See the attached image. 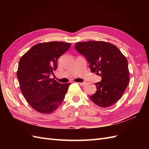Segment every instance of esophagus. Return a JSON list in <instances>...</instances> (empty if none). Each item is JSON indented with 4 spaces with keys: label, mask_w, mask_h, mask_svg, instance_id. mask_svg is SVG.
<instances>
[{
    "label": "esophagus",
    "mask_w": 149,
    "mask_h": 149,
    "mask_svg": "<svg viewBox=\"0 0 149 149\" xmlns=\"http://www.w3.org/2000/svg\"><path fill=\"white\" fill-rule=\"evenodd\" d=\"M78 84L80 85V86H84L85 85V83H78Z\"/></svg>",
    "instance_id": "1"
}]
</instances>
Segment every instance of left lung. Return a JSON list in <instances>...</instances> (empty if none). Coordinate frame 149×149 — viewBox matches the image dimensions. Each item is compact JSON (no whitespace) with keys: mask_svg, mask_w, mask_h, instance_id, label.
<instances>
[{"mask_svg":"<svg viewBox=\"0 0 149 149\" xmlns=\"http://www.w3.org/2000/svg\"><path fill=\"white\" fill-rule=\"evenodd\" d=\"M74 47L86 58L91 72L102 77L95 84L97 91L90 100L100 107L111 106L121 99L129 84L127 59L115 45L102 41L78 42Z\"/></svg>","mask_w":149,"mask_h":149,"instance_id":"left-lung-1","label":"left lung"}]
</instances>
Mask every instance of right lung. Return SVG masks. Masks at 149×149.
Masks as SVG:
<instances>
[{
    "instance_id": "right-lung-1",
    "label": "right lung",
    "mask_w": 149,
    "mask_h": 149,
    "mask_svg": "<svg viewBox=\"0 0 149 149\" xmlns=\"http://www.w3.org/2000/svg\"><path fill=\"white\" fill-rule=\"evenodd\" d=\"M71 43H38L22 56L17 73L20 90L36 111L49 114L61 105L70 83L61 84L50 78L58 68L57 61Z\"/></svg>"
}]
</instances>
